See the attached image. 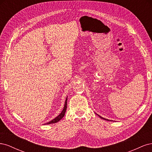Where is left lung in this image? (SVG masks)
Returning <instances> with one entry per match:
<instances>
[{"instance_id":"1","label":"left lung","mask_w":152,"mask_h":152,"mask_svg":"<svg viewBox=\"0 0 152 152\" xmlns=\"http://www.w3.org/2000/svg\"><path fill=\"white\" fill-rule=\"evenodd\" d=\"M98 115V114H97ZM98 115L101 118H102V119H104V120H105V121H109V120H108V119H107V118H103V117H101L100 115Z\"/></svg>"}]
</instances>
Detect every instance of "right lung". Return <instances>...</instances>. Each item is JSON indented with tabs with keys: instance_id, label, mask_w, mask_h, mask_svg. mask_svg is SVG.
I'll return each mask as SVG.
<instances>
[{
	"instance_id": "right-lung-1",
	"label": "right lung",
	"mask_w": 152,
	"mask_h": 152,
	"mask_svg": "<svg viewBox=\"0 0 152 152\" xmlns=\"http://www.w3.org/2000/svg\"><path fill=\"white\" fill-rule=\"evenodd\" d=\"M67 98L68 96L66 98V100H65V106H64V108L62 110V112L60 113V114L58 116H57L56 118H54V119H53L52 121H49V122H47L46 124H44V125H46V124H54V123H56L58 122H59V121L61 120V119L64 117V115H65V112H66V108H67Z\"/></svg>"
}]
</instances>
